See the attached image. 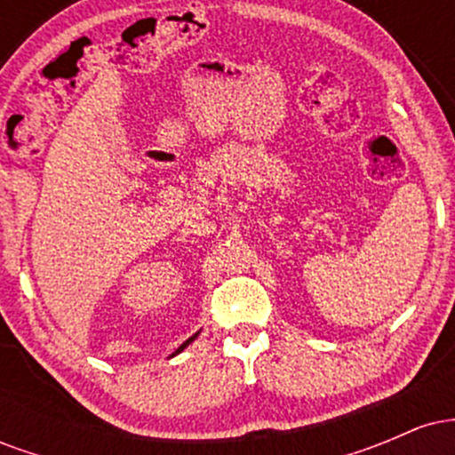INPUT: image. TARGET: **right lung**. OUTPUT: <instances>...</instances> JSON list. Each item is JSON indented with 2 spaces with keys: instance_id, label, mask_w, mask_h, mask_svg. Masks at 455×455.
Here are the masks:
<instances>
[{
  "instance_id": "1",
  "label": "right lung",
  "mask_w": 455,
  "mask_h": 455,
  "mask_svg": "<svg viewBox=\"0 0 455 455\" xmlns=\"http://www.w3.org/2000/svg\"><path fill=\"white\" fill-rule=\"evenodd\" d=\"M198 333H201V331H196V333H195V336H190V338H188V340H186L184 344H181V347H180V348H177V351H175L173 355H171V357H175V355H177V353H181V351H184V348L188 347V344H192V342H195V340H196V338H198Z\"/></svg>"
}]
</instances>
